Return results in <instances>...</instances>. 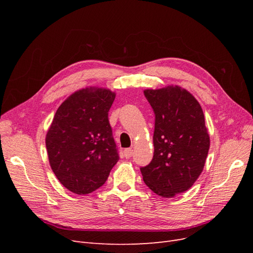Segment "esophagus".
Here are the masks:
<instances>
[{
	"label": "esophagus",
	"mask_w": 253,
	"mask_h": 253,
	"mask_svg": "<svg viewBox=\"0 0 253 253\" xmlns=\"http://www.w3.org/2000/svg\"><path fill=\"white\" fill-rule=\"evenodd\" d=\"M124 154H125L126 158H131L132 155H133V150L132 149H126L124 151Z\"/></svg>",
	"instance_id": "1"
}]
</instances>
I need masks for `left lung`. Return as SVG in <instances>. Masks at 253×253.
Wrapping results in <instances>:
<instances>
[{
	"label": "left lung",
	"mask_w": 253,
	"mask_h": 253,
	"mask_svg": "<svg viewBox=\"0 0 253 253\" xmlns=\"http://www.w3.org/2000/svg\"><path fill=\"white\" fill-rule=\"evenodd\" d=\"M155 115L154 155L141 167L145 185L163 197H173L192 187L201 175L210 138L200 103L179 86L145 89Z\"/></svg>",
	"instance_id": "obj_1"
}]
</instances>
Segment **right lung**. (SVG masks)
Here are the masks:
<instances>
[{
    "mask_svg": "<svg viewBox=\"0 0 253 253\" xmlns=\"http://www.w3.org/2000/svg\"><path fill=\"white\" fill-rule=\"evenodd\" d=\"M115 94L85 88L59 106L46 135L51 170L73 193L84 195L100 188L119 160L109 122Z\"/></svg>",
    "mask_w": 253,
    "mask_h": 253,
    "instance_id": "right-lung-1",
    "label": "right lung"
}]
</instances>
